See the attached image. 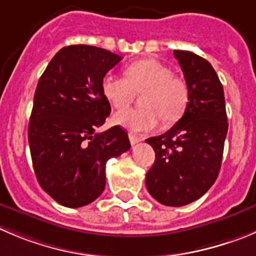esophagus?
<instances>
[{
  "label": "esophagus",
  "mask_w": 256,
  "mask_h": 256,
  "mask_svg": "<svg viewBox=\"0 0 256 256\" xmlns=\"http://www.w3.org/2000/svg\"><path fill=\"white\" fill-rule=\"evenodd\" d=\"M128 139H130L131 145H135V144H138V142H142V140H144V138L135 135V134H132V132H128Z\"/></svg>",
  "instance_id": "esophagus-1"
}]
</instances>
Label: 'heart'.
I'll return each mask as SVG.
<instances>
[{"mask_svg":"<svg viewBox=\"0 0 256 256\" xmlns=\"http://www.w3.org/2000/svg\"><path fill=\"white\" fill-rule=\"evenodd\" d=\"M126 78L106 76L102 92L114 108H124L132 102L135 92L142 96V108H128L114 114V122L138 132L150 131L159 125L176 120L190 100L188 84L172 74V69L156 59L134 62L125 68Z\"/></svg>","mask_w":256,"mask_h":256,"instance_id":"b5f03b06","label":"heart"}]
</instances>
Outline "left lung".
<instances>
[{
    "mask_svg": "<svg viewBox=\"0 0 256 256\" xmlns=\"http://www.w3.org/2000/svg\"><path fill=\"white\" fill-rule=\"evenodd\" d=\"M173 54L184 74L190 100L173 128L145 140L155 152L145 182L158 202L180 207L202 197L217 179L228 124L224 88L211 64L192 52Z\"/></svg>",
    "mask_w": 256,
    "mask_h": 256,
    "instance_id": "obj_1",
    "label": "left lung"
}]
</instances>
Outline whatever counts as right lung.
Segmentation results:
<instances>
[{"label": "right lung", "instance_id": "obj_1", "mask_svg": "<svg viewBox=\"0 0 256 256\" xmlns=\"http://www.w3.org/2000/svg\"><path fill=\"white\" fill-rule=\"evenodd\" d=\"M121 56L90 45L56 52L38 82L28 145L40 187L59 204L86 206L102 194L106 163L130 149L125 130L97 132L111 112L102 80Z\"/></svg>", "mask_w": 256, "mask_h": 256}]
</instances>
